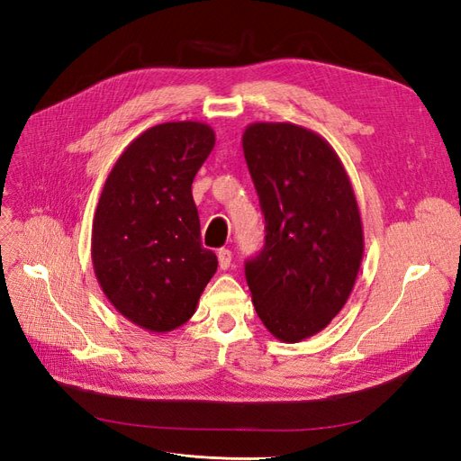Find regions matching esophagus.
Listing matches in <instances>:
<instances>
[{
  "instance_id": "esophagus-1",
  "label": "esophagus",
  "mask_w": 461,
  "mask_h": 461,
  "mask_svg": "<svg viewBox=\"0 0 461 461\" xmlns=\"http://www.w3.org/2000/svg\"><path fill=\"white\" fill-rule=\"evenodd\" d=\"M218 266H220V269H228L231 266V250H228V249L218 250Z\"/></svg>"
}]
</instances>
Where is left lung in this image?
<instances>
[{"label": "left lung", "instance_id": "1", "mask_svg": "<svg viewBox=\"0 0 461 461\" xmlns=\"http://www.w3.org/2000/svg\"><path fill=\"white\" fill-rule=\"evenodd\" d=\"M243 153L266 220L247 260L254 310L281 342L325 329L359 274L365 237L346 168L321 134L294 123H250Z\"/></svg>", "mask_w": 461, "mask_h": 461}]
</instances>
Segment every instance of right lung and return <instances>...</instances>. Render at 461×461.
Segmentation results:
<instances>
[{"instance_id": "add662e5", "label": "right lung", "mask_w": 461, "mask_h": 461, "mask_svg": "<svg viewBox=\"0 0 461 461\" xmlns=\"http://www.w3.org/2000/svg\"><path fill=\"white\" fill-rule=\"evenodd\" d=\"M214 142L207 123L151 127L119 156L100 194L91 237L95 276L113 308L144 330L182 327L218 267L216 254L201 247L192 195Z\"/></svg>"}]
</instances>
